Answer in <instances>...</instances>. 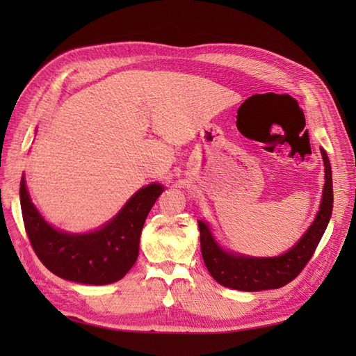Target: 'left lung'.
I'll use <instances>...</instances> for the list:
<instances>
[{
    "instance_id": "8db88e82",
    "label": "left lung",
    "mask_w": 356,
    "mask_h": 356,
    "mask_svg": "<svg viewBox=\"0 0 356 356\" xmlns=\"http://www.w3.org/2000/svg\"><path fill=\"white\" fill-rule=\"evenodd\" d=\"M324 160L325 184L322 190L321 207L314 222L301 236L298 242L286 252L277 257H250L224 250L215 241L207 221L197 220L200 230V250L203 261L211 276L225 288L239 291L275 289L293 281L314 255L324 234L332 212V177L331 165L324 148H321Z\"/></svg>"
}]
</instances>
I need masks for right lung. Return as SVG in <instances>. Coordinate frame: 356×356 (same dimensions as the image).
Here are the masks:
<instances>
[{
  "label": "right lung",
  "mask_w": 356,
  "mask_h": 356,
  "mask_svg": "<svg viewBox=\"0 0 356 356\" xmlns=\"http://www.w3.org/2000/svg\"><path fill=\"white\" fill-rule=\"evenodd\" d=\"M163 190L159 182L139 188L114 218L89 233H68L49 224L32 203L25 177L20 208L29 242L51 273L79 284L106 285L120 281L135 264L145 218Z\"/></svg>",
  "instance_id": "obj_1"
}]
</instances>
